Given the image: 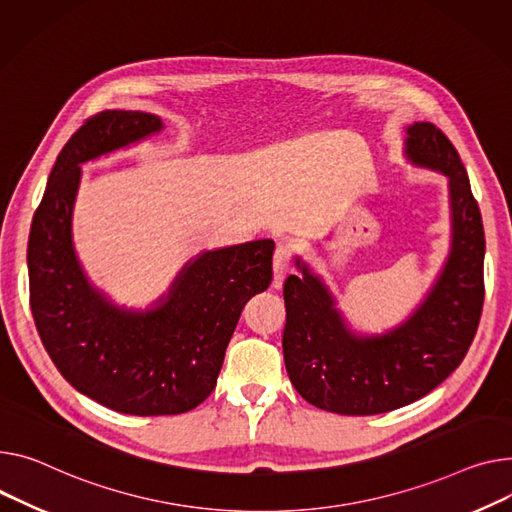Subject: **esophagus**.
Wrapping results in <instances>:
<instances>
[{
	"label": "esophagus",
	"mask_w": 512,
	"mask_h": 512,
	"mask_svg": "<svg viewBox=\"0 0 512 512\" xmlns=\"http://www.w3.org/2000/svg\"><path fill=\"white\" fill-rule=\"evenodd\" d=\"M292 269V251L286 245H280L274 253V288H280L284 278Z\"/></svg>",
	"instance_id": "obj_1"
}]
</instances>
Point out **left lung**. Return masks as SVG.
Instances as JSON below:
<instances>
[{
  "mask_svg": "<svg viewBox=\"0 0 512 512\" xmlns=\"http://www.w3.org/2000/svg\"><path fill=\"white\" fill-rule=\"evenodd\" d=\"M407 156L449 177L453 247L420 309L383 337H356L309 267L284 284V362L294 389L315 407L374 416L414 403L465 358L484 306L486 236L467 170L451 140L428 121L407 129Z\"/></svg>",
  "mask_w": 512,
  "mask_h": 512,
  "instance_id": "left-lung-1",
  "label": "left lung"
}]
</instances>
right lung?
<instances>
[{"instance_id":"obj_1","label":"right lung","mask_w":512,"mask_h":512,"mask_svg":"<svg viewBox=\"0 0 512 512\" xmlns=\"http://www.w3.org/2000/svg\"><path fill=\"white\" fill-rule=\"evenodd\" d=\"M162 127L142 111H102L59 152L28 236L30 311L63 379L109 410L185 414L214 391L226 346L251 296L271 284L274 241L208 251L148 313H125L90 288L74 255L70 218L80 162Z\"/></svg>"}]
</instances>
